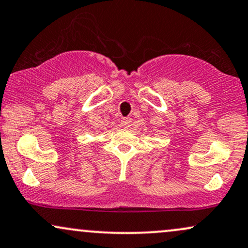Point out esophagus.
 <instances>
[{
    "instance_id": "obj_1",
    "label": "esophagus",
    "mask_w": 248,
    "mask_h": 248,
    "mask_svg": "<svg viewBox=\"0 0 248 248\" xmlns=\"http://www.w3.org/2000/svg\"><path fill=\"white\" fill-rule=\"evenodd\" d=\"M121 123L124 127H129V126H131V124H132V119H131L130 117H125L122 119Z\"/></svg>"
}]
</instances>
